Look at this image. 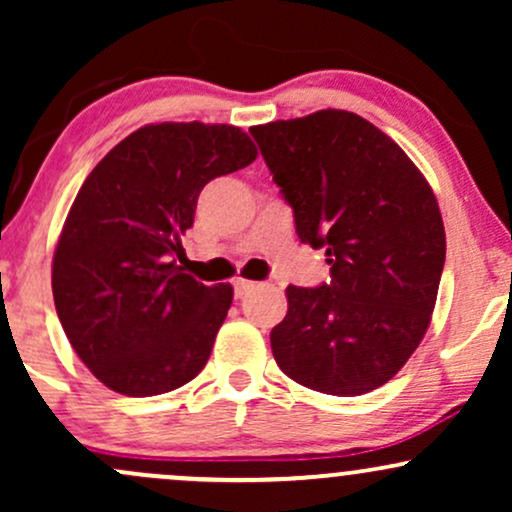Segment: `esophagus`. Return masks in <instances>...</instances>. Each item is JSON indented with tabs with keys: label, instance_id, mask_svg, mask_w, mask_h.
<instances>
[{
	"label": "esophagus",
	"instance_id": "esophagus-1",
	"mask_svg": "<svg viewBox=\"0 0 512 512\" xmlns=\"http://www.w3.org/2000/svg\"><path fill=\"white\" fill-rule=\"evenodd\" d=\"M257 281H250V279H236L233 281V291H236V298H243L248 296V293L255 289Z\"/></svg>",
	"mask_w": 512,
	"mask_h": 512
}]
</instances>
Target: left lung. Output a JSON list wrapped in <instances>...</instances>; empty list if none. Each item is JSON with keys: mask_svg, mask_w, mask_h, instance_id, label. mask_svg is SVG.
I'll return each instance as SVG.
<instances>
[{"mask_svg": "<svg viewBox=\"0 0 512 512\" xmlns=\"http://www.w3.org/2000/svg\"><path fill=\"white\" fill-rule=\"evenodd\" d=\"M303 243L325 248L330 284L289 286L272 354L291 380L356 397L395 378L428 330L445 264L436 195L361 115L317 110L250 127Z\"/></svg>", "mask_w": 512, "mask_h": 512, "instance_id": "obj_1", "label": "left lung"}]
</instances>
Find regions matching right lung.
Segmentation results:
<instances>
[{
	"label": "right lung",
	"mask_w": 512,
	"mask_h": 512,
	"mask_svg": "<svg viewBox=\"0 0 512 512\" xmlns=\"http://www.w3.org/2000/svg\"><path fill=\"white\" fill-rule=\"evenodd\" d=\"M257 158L243 129L146 125L88 173L52 257V296L86 368L127 397L197 378L233 301L185 274L182 236L199 192Z\"/></svg>",
	"instance_id": "add662e5"
}]
</instances>
